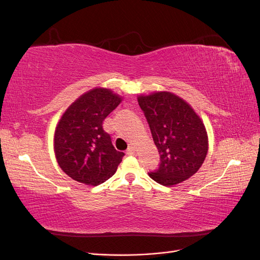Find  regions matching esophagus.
<instances>
[{"label": "esophagus", "mask_w": 260, "mask_h": 260, "mask_svg": "<svg viewBox=\"0 0 260 260\" xmlns=\"http://www.w3.org/2000/svg\"><path fill=\"white\" fill-rule=\"evenodd\" d=\"M127 155H133L136 153V147L135 146H132V145H130L129 147H128V149H127Z\"/></svg>", "instance_id": "1"}]
</instances>
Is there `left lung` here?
Masks as SVG:
<instances>
[{
  "label": "left lung",
  "instance_id": "8db88e82",
  "mask_svg": "<svg viewBox=\"0 0 260 260\" xmlns=\"http://www.w3.org/2000/svg\"><path fill=\"white\" fill-rule=\"evenodd\" d=\"M138 102L160 154L158 169L148 176L157 183L171 186L196 174L206 158L208 137L191 105L167 91L139 95Z\"/></svg>",
  "mask_w": 260,
  "mask_h": 260
}]
</instances>
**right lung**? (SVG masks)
Segmentation results:
<instances>
[{"label":"right lung","mask_w":260,"mask_h":260,"mask_svg":"<svg viewBox=\"0 0 260 260\" xmlns=\"http://www.w3.org/2000/svg\"><path fill=\"white\" fill-rule=\"evenodd\" d=\"M122 98L105 88H95L78 98L62 114L54 133V152L67 176L86 185L111 178L124 154L118 152L103 121Z\"/></svg>","instance_id":"1"}]
</instances>
